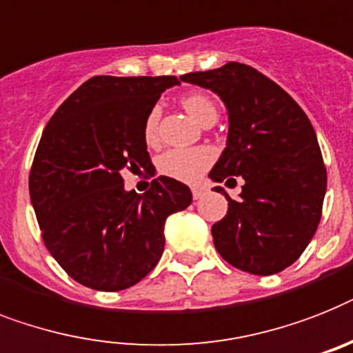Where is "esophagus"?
Returning a JSON list of instances; mask_svg holds the SVG:
<instances>
[{
    "label": "esophagus",
    "instance_id": "esophagus-1",
    "mask_svg": "<svg viewBox=\"0 0 353 353\" xmlns=\"http://www.w3.org/2000/svg\"><path fill=\"white\" fill-rule=\"evenodd\" d=\"M191 193H193L194 200H198V198H202L203 194H205V188H202V185H194V188L191 189Z\"/></svg>",
    "mask_w": 353,
    "mask_h": 353
}]
</instances>
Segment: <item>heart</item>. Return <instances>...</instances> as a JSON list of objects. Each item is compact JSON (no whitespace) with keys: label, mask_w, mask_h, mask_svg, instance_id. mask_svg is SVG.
I'll return each instance as SVG.
<instances>
[{"label":"heart","mask_w":353,"mask_h":353,"mask_svg":"<svg viewBox=\"0 0 353 353\" xmlns=\"http://www.w3.org/2000/svg\"><path fill=\"white\" fill-rule=\"evenodd\" d=\"M183 110L200 124L216 122L218 110L211 99L202 93H191L182 97ZM159 121L160 108L153 106L145 115L144 121V139L148 144H155L159 139ZM214 160V151L211 148H176L165 151L159 159V171L165 176H171L180 182H196Z\"/></svg>","instance_id":"obj_1"}]
</instances>
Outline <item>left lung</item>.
Wrapping results in <instances>:
<instances>
[{
	"instance_id": "left-lung-1",
	"label": "left lung",
	"mask_w": 353,
	"mask_h": 353,
	"mask_svg": "<svg viewBox=\"0 0 353 353\" xmlns=\"http://www.w3.org/2000/svg\"><path fill=\"white\" fill-rule=\"evenodd\" d=\"M182 81L220 95L229 112L227 148L209 176L243 180L240 200L212 225L227 263L258 276L290 267L316 234L327 193V168L316 131L299 104L261 72L241 63L191 72Z\"/></svg>"
}]
</instances>
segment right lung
I'll return each mask as SVG.
<instances>
[{
    "mask_svg": "<svg viewBox=\"0 0 353 353\" xmlns=\"http://www.w3.org/2000/svg\"><path fill=\"white\" fill-rule=\"evenodd\" d=\"M162 77L97 75L75 90L46 124L28 189L41 236L70 278L117 292L150 274L164 252V223L193 194L170 176L144 194L124 189L122 171H151L144 121L165 88Z\"/></svg>",
    "mask_w": 353,
    "mask_h": 353,
    "instance_id": "add662e5",
    "label": "right lung"
}]
</instances>
